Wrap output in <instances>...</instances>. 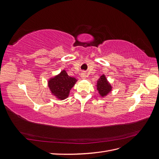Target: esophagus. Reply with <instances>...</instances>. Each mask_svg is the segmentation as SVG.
<instances>
[{
    "mask_svg": "<svg viewBox=\"0 0 159 159\" xmlns=\"http://www.w3.org/2000/svg\"><path fill=\"white\" fill-rule=\"evenodd\" d=\"M86 77H87V75H86V73L85 71H82L81 73V79H85Z\"/></svg>",
    "mask_w": 159,
    "mask_h": 159,
    "instance_id": "obj_1",
    "label": "esophagus"
}]
</instances>
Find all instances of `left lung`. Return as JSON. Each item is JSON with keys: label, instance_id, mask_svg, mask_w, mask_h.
<instances>
[{"label": "left lung", "instance_id": "left-lung-1", "mask_svg": "<svg viewBox=\"0 0 159 159\" xmlns=\"http://www.w3.org/2000/svg\"><path fill=\"white\" fill-rule=\"evenodd\" d=\"M96 87H97V90L98 91L99 95L102 98L107 96L112 91L113 88L112 85L109 82L105 74L100 76L97 81Z\"/></svg>", "mask_w": 159, "mask_h": 159}]
</instances>
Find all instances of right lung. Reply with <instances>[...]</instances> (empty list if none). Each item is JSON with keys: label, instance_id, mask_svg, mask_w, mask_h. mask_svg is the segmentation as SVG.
Listing matches in <instances>:
<instances>
[{"label": "right lung", "instance_id": "obj_1", "mask_svg": "<svg viewBox=\"0 0 159 159\" xmlns=\"http://www.w3.org/2000/svg\"><path fill=\"white\" fill-rule=\"evenodd\" d=\"M78 80L70 77L65 70L60 74L50 78L48 81V85L50 93L60 100H64L68 98L71 89L74 87Z\"/></svg>", "mask_w": 159, "mask_h": 159}]
</instances>
